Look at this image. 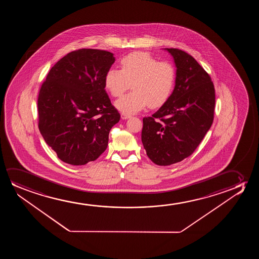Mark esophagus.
<instances>
[{
    "label": "esophagus",
    "mask_w": 259,
    "mask_h": 259,
    "mask_svg": "<svg viewBox=\"0 0 259 259\" xmlns=\"http://www.w3.org/2000/svg\"><path fill=\"white\" fill-rule=\"evenodd\" d=\"M130 117H131V116H130L129 114L121 113V118H122V119H128Z\"/></svg>",
    "instance_id": "esophagus-1"
}]
</instances>
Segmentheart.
<instances>
[{
    "label": "heart",
    "instance_id": "b5f03b06",
    "mask_svg": "<svg viewBox=\"0 0 259 259\" xmlns=\"http://www.w3.org/2000/svg\"><path fill=\"white\" fill-rule=\"evenodd\" d=\"M120 69L110 68L104 85L112 96H119L132 84L133 91L115 102L123 113L134 114L147 105L155 109L170 97L176 80V71L169 62H158L145 52H134L123 57Z\"/></svg>",
    "mask_w": 259,
    "mask_h": 259
}]
</instances>
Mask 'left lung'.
I'll return each instance as SVG.
<instances>
[{
	"instance_id": "obj_1",
	"label": "left lung",
	"mask_w": 259,
	"mask_h": 259,
	"mask_svg": "<svg viewBox=\"0 0 259 259\" xmlns=\"http://www.w3.org/2000/svg\"><path fill=\"white\" fill-rule=\"evenodd\" d=\"M176 67L174 89L151 117L143 118L142 142L157 165H170L192 155L211 126L215 89L209 75L194 57L164 49Z\"/></svg>"
}]
</instances>
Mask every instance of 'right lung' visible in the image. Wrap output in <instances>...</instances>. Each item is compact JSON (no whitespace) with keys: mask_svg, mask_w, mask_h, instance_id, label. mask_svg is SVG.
<instances>
[{"mask_svg":"<svg viewBox=\"0 0 259 259\" xmlns=\"http://www.w3.org/2000/svg\"><path fill=\"white\" fill-rule=\"evenodd\" d=\"M114 62L109 51L75 50L51 68L40 88L39 132L64 163L84 165L107 149L110 129L120 119L104 85Z\"/></svg>","mask_w":259,"mask_h":259,"instance_id":"obj_1","label":"right lung"}]
</instances>
